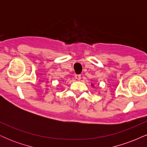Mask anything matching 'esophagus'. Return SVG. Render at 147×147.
Returning <instances> with one entry per match:
<instances>
[{
  "mask_svg": "<svg viewBox=\"0 0 147 147\" xmlns=\"http://www.w3.org/2000/svg\"><path fill=\"white\" fill-rule=\"evenodd\" d=\"M75 79H77V80L79 81L81 79V75H75Z\"/></svg>",
  "mask_w": 147,
  "mask_h": 147,
  "instance_id": "34e87169",
  "label": "esophagus"
}]
</instances>
